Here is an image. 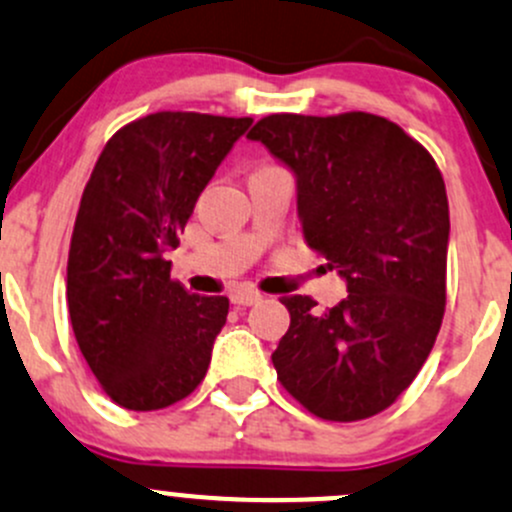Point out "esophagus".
Returning <instances> with one entry per match:
<instances>
[{
  "mask_svg": "<svg viewBox=\"0 0 512 512\" xmlns=\"http://www.w3.org/2000/svg\"><path fill=\"white\" fill-rule=\"evenodd\" d=\"M229 298L234 305H256L263 295L258 291H251V288H236V291H231Z\"/></svg>",
  "mask_w": 512,
  "mask_h": 512,
  "instance_id": "obj_1",
  "label": "esophagus"
}]
</instances>
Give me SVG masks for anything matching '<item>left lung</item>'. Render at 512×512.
<instances>
[{
	"instance_id": "1",
	"label": "left lung",
	"mask_w": 512,
	"mask_h": 512,
	"mask_svg": "<svg viewBox=\"0 0 512 512\" xmlns=\"http://www.w3.org/2000/svg\"><path fill=\"white\" fill-rule=\"evenodd\" d=\"M295 177L310 249L347 283L328 313L283 298L291 328L271 355L283 387L328 421L379 414L414 382L446 305L449 199L434 157L372 113L268 115L251 128Z\"/></svg>"
}]
</instances>
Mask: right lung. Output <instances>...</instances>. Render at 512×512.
Here are the masks:
<instances>
[{"label": "right lung", "instance_id": "add662e5", "mask_svg": "<svg viewBox=\"0 0 512 512\" xmlns=\"http://www.w3.org/2000/svg\"><path fill=\"white\" fill-rule=\"evenodd\" d=\"M254 123L207 113H152L100 152L68 251L73 335L115 404L152 412L197 389L229 298L172 281L167 251L234 142Z\"/></svg>", "mask_w": 512, "mask_h": 512}]
</instances>
